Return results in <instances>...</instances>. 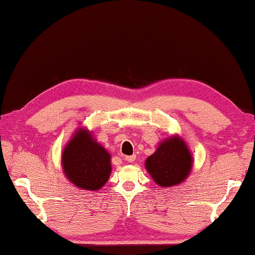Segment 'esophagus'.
Segmentation results:
<instances>
[{
    "mask_svg": "<svg viewBox=\"0 0 255 255\" xmlns=\"http://www.w3.org/2000/svg\"><path fill=\"white\" fill-rule=\"evenodd\" d=\"M125 160L126 161H128V162H133L134 160H136V155H127V156H125Z\"/></svg>",
    "mask_w": 255,
    "mask_h": 255,
    "instance_id": "esophagus-1",
    "label": "esophagus"
}]
</instances>
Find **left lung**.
I'll list each match as a JSON object with an SVG mask.
<instances>
[{"mask_svg": "<svg viewBox=\"0 0 255 255\" xmlns=\"http://www.w3.org/2000/svg\"><path fill=\"white\" fill-rule=\"evenodd\" d=\"M193 160L187 145L178 137L162 142L145 161L150 175L160 186L169 187L184 181L192 170Z\"/></svg>", "mask_w": 255, "mask_h": 255, "instance_id": "8db88e82", "label": "left lung"}]
</instances>
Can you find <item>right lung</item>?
I'll use <instances>...</instances> for the list:
<instances>
[{
  "mask_svg": "<svg viewBox=\"0 0 255 255\" xmlns=\"http://www.w3.org/2000/svg\"><path fill=\"white\" fill-rule=\"evenodd\" d=\"M62 165L69 181L86 191L104 186L112 172L110 153L83 129L77 131L64 149Z\"/></svg>",
  "mask_w": 255,
  "mask_h": 255,
  "instance_id": "obj_1",
  "label": "right lung"
}]
</instances>
